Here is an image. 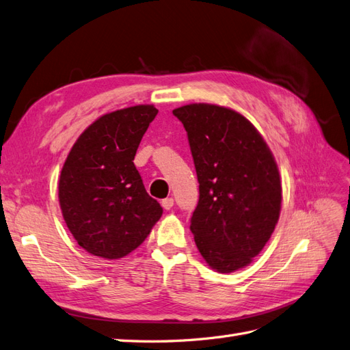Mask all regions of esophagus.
Here are the masks:
<instances>
[{
	"label": "esophagus",
	"mask_w": 350,
	"mask_h": 350,
	"mask_svg": "<svg viewBox=\"0 0 350 350\" xmlns=\"http://www.w3.org/2000/svg\"><path fill=\"white\" fill-rule=\"evenodd\" d=\"M161 205H163V208L164 209H172L173 208V205H174V199L173 198H165V199H163L161 201Z\"/></svg>",
	"instance_id": "1"
}]
</instances>
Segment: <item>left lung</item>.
Instances as JSON below:
<instances>
[{
  "label": "left lung",
  "instance_id": "left-lung-1",
  "mask_svg": "<svg viewBox=\"0 0 350 350\" xmlns=\"http://www.w3.org/2000/svg\"><path fill=\"white\" fill-rule=\"evenodd\" d=\"M183 123L199 182L191 230L217 273H234L259 255L282 211V178L271 149L236 109L193 103L173 109Z\"/></svg>",
  "mask_w": 350,
  "mask_h": 350
}]
</instances>
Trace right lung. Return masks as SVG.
<instances>
[{
	"label": "right lung",
	"instance_id": "add662e5",
	"mask_svg": "<svg viewBox=\"0 0 350 350\" xmlns=\"http://www.w3.org/2000/svg\"><path fill=\"white\" fill-rule=\"evenodd\" d=\"M158 113L139 104L98 117L70 149L58 180L66 226L94 256L120 259L142 245L163 215L133 159Z\"/></svg>",
	"mask_w": 350,
	"mask_h": 350
}]
</instances>
